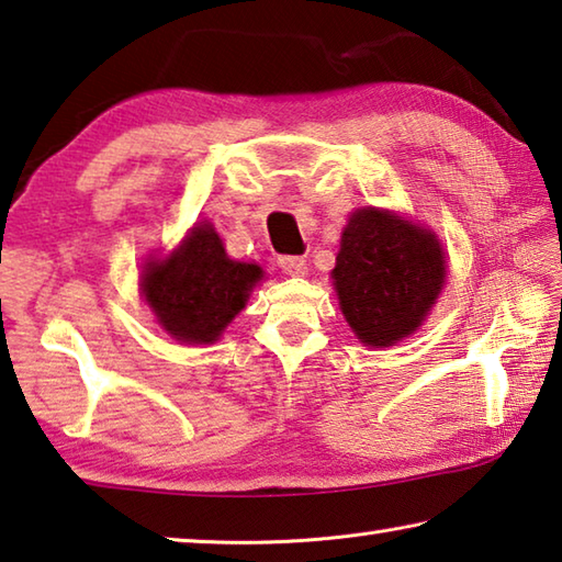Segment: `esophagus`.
Masks as SVG:
<instances>
[{
    "label": "esophagus",
    "mask_w": 562,
    "mask_h": 562,
    "mask_svg": "<svg viewBox=\"0 0 562 562\" xmlns=\"http://www.w3.org/2000/svg\"><path fill=\"white\" fill-rule=\"evenodd\" d=\"M278 265L288 274H304V272H307V260H304L302 255H280Z\"/></svg>",
    "instance_id": "1"
}]
</instances>
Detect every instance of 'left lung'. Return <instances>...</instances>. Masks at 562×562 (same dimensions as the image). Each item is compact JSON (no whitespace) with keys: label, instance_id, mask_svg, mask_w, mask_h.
Segmentation results:
<instances>
[{"label":"left lung","instance_id":"obj_1","mask_svg":"<svg viewBox=\"0 0 562 562\" xmlns=\"http://www.w3.org/2000/svg\"><path fill=\"white\" fill-rule=\"evenodd\" d=\"M442 248L430 231L387 211L361 209L344 228L331 270L339 304L366 346L411 336L445 284Z\"/></svg>","mask_w":562,"mask_h":562}]
</instances>
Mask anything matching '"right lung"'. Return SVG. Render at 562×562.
I'll use <instances>...</instances> for the list:
<instances>
[{
  "mask_svg": "<svg viewBox=\"0 0 562 562\" xmlns=\"http://www.w3.org/2000/svg\"><path fill=\"white\" fill-rule=\"evenodd\" d=\"M260 278L258 265L231 260L218 233L203 223L167 260L145 265L142 294L177 341L211 344L246 307Z\"/></svg>",
  "mask_w": 562,
  "mask_h": 562,
  "instance_id": "right-lung-1",
  "label": "right lung"
}]
</instances>
